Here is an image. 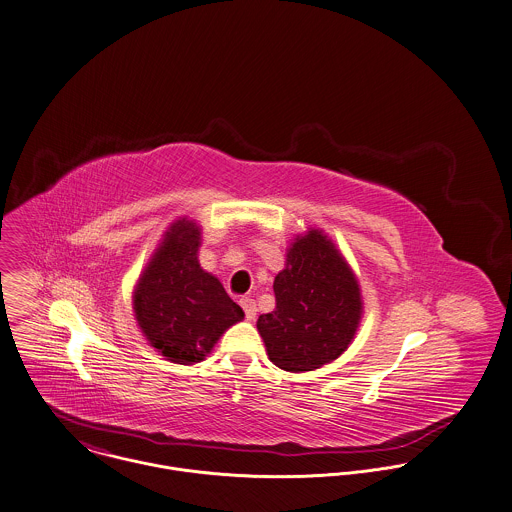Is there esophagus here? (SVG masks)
<instances>
[{
    "label": "esophagus",
    "instance_id": "1",
    "mask_svg": "<svg viewBox=\"0 0 512 512\" xmlns=\"http://www.w3.org/2000/svg\"><path fill=\"white\" fill-rule=\"evenodd\" d=\"M239 306L243 308L247 320H255V316H257V304H255V300H253L251 296L239 298Z\"/></svg>",
    "mask_w": 512,
    "mask_h": 512
}]
</instances>
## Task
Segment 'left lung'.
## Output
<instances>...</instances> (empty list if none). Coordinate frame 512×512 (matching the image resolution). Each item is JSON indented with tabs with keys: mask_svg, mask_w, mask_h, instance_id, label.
Masks as SVG:
<instances>
[{
	"mask_svg": "<svg viewBox=\"0 0 512 512\" xmlns=\"http://www.w3.org/2000/svg\"><path fill=\"white\" fill-rule=\"evenodd\" d=\"M277 306L257 330L269 359L284 371H314L347 349L361 318L355 275L318 229L296 237L273 283Z\"/></svg>",
	"mask_w": 512,
	"mask_h": 512,
	"instance_id": "8db88e82",
	"label": "left lung"
}]
</instances>
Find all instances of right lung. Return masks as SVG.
I'll use <instances>...</instances> for the list:
<instances>
[{"label": "right lung", "instance_id": "obj_1", "mask_svg": "<svg viewBox=\"0 0 512 512\" xmlns=\"http://www.w3.org/2000/svg\"><path fill=\"white\" fill-rule=\"evenodd\" d=\"M200 229L178 220L147 265L133 294L139 328L169 361H202L220 336L243 320L222 283L198 263Z\"/></svg>", "mask_w": 512, "mask_h": 512}]
</instances>
